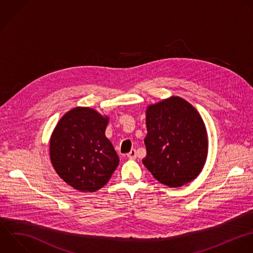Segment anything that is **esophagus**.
Segmentation results:
<instances>
[{"mask_svg": "<svg viewBox=\"0 0 253 253\" xmlns=\"http://www.w3.org/2000/svg\"><path fill=\"white\" fill-rule=\"evenodd\" d=\"M127 157L129 159H135L136 158V151L135 149H131L128 153H127Z\"/></svg>", "mask_w": 253, "mask_h": 253, "instance_id": "1", "label": "esophagus"}]
</instances>
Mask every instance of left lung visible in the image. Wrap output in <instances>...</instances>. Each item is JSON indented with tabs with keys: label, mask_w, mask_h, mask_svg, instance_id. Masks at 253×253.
<instances>
[{
	"label": "left lung",
	"mask_w": 253,
	"mask_h": 253,
	"mask_svg": "<svg viewBox=\"0 0 253 253\" xmlns=\"http://www.w3.org/2000/svg\"><path fill=\"white\" fill-rule=\"evenodd\" d=\"M146 156L142 163L153 177L171 188L181 187L202 172L209 150L205 123L186 100L171 96L145 111Z\"/></svg>",
	"instance_id": "obj_1"
}]
</instances>
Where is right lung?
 I'll return each mask as SVG.
<instances>
[{"mask_svg":"<svg viewBox=\"0 0 253 253\" xmlns=\"http://www.w3.org/2000/svg\"><path fill=\"white\" fill-rule=\"evenodd\" d=\"M109 121L94 109L76 107L63 115L51 133V164L65 183L80 192L104 187L120 163L105 134Z\"/></svg>","mask_w":253,"mask_h":253,"instance_id":"add662e5","label":"right lung"}]
</instances>
